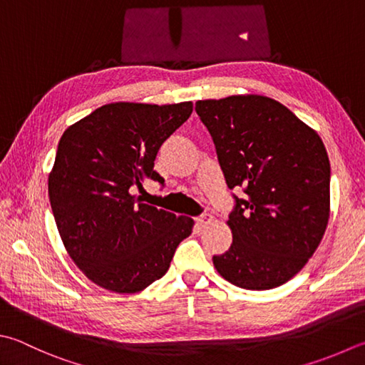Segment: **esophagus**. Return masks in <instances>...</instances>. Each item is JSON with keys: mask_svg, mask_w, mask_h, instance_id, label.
I'll use <instances>...</instances> for the list:
<instances>
[{"mask_svg": "<svg viewBox=\"0 0 365 365\" xmlns=\"http://www.w3.org/2000/svg\"><path fill=\"white\" fill-rule=\"evenodd\" d=\"M212 222H215V216L212 215H202L200 217H197V224L200 227H208Z\"/></svg>", "mask_w": 365, "mask_h": 365, "instance_id": "1", "label": "esophagus"}]
</instances>
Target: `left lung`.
Returning <instances> with one entry per match:
<instances>
[{
    "label": "left lung",
    "instance_id": "1",
    "mask_svg": "<svg viewBox=\"0 0 365 365\" xmlns=\"http://www.w3.org/2000/svg\"><path fill=\"white\" fill-rule=\"evenodd\" d=\"M195 111L215 141L235 197L233 242L212 257L217 273L250 291L284 284L318 250L331 215V163L324 143L279 101L264 95L200 100Z\"/></svg>",
    "mask_w": 365,
    "mask_h": 365
}]
</instances>
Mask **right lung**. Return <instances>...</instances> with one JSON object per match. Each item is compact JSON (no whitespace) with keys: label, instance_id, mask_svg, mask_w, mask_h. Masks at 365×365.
Instances as JSON below:
<instances>
[{"label":"right lung","instance_id":"add662e5","mask_svg":"<svg viewBox=\"0 0 365 365\" xmlns=\"http://www.w3.org/2000/svg\"><path fill=\"white\" fill-rule=\"evenodd\" d=\"M175 105L118 101L95 109L61 135L49 173V200L73 262L103 289L135 294L167 273L194 219L132 194L154 171L162 143L192 114Z\"/></svg>","mask_w":365,"mask_h":365}]
</instances>
